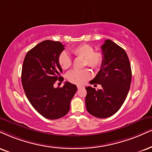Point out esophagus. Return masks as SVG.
<instances>
[{
    "label": "esophagus",
    "instance_id": "34e87169",
    "mask_svg": "<svg viewBox=\"0 0 152 152\" xmlns=\"http://www.w3.org/2000/svg\"><path fill=\"white\" fill-rule=\"evenodd\" d=\"M83 87V86H81V85H78L77 86V89H81V88Z\"/></svg>",
    "mask_w": 152,
    "mask_h": 152
}]
</instances>
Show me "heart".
I'll list each match as a JSON object with an SVG mask.
<instances>
[{
	"instance_id": "obj_1",
	"label": "heart",
	"mask_w": 152,
	"mask_h": 152,
	"mask_svg": "<svg viewBox=\"0 0 152 152\" xmlns=\"http://www.w3.org/2000/svg\"><path fill=\"white\" fill-rule=\"evenodd\" d=\"M75 57L85 59V65L99 70L104 63V57L101 52H94V48L89 44H81L72 50ZM58 63L61 67L67 70L72 65V58L66 52H62L58 57ZM91 77V73L88 69L82 70H71L67 74V79L71 83L77 85H82Z\"/></svg>"
}]
</instances>
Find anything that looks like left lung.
Here are the masks:
<instances>
[{"mask_svg":"<svg viewBox=\"0 0 152 152\" xmlns=\"http://www.w3.org/2000/svg\"><path fill=\"white\" fill-rule=\"evenodd\" d=\"M101 48L104 63L89 83L101 85L102 89L86 87L85 104L91 115L106 118L115 114L124 103L130 87L132 70L128 56L121 46L107 39Z\"/></svg>","mask_w":152,"mask_h":152,"instance_id":"obj_1","label":"left lung"}]
</instances>
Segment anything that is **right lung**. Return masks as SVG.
I'll return each mask as SVG.
<instances>
[{"label":"right lung","mask_w":152,"mask_h":152,"mask_svg":"<svg viewBox=\"0 0 152 152\" xmlns=\"http://www.w3.org/2000/svg\"><path fill=\"white\" fill-rule=\"evenodd\" d=\"M63 50L60 42L44 41L27 52L22 65V84L28 100L39 113L50 120L68 113L70 101L77 89L69 82L63 87L53 86L56 81L62 83L64 80L58 63Z\"/></svg>","instance_id":"1"}]
</instances>
